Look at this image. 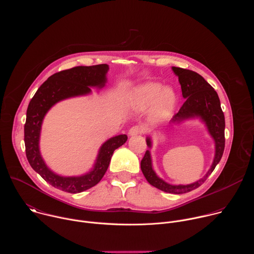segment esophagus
I'll use <instances>...</instances> for the list:
<instances>
[{
    "label": "esophagus",
    "instance_id": "1",
    "mask_svg": "<svg viewBox=\"0 0 254 254\" xmlns=\"http://www.w3.org/2000/svg\"><path fill=\"white\" fill-rule=\"evenodd\" d=\"M143 131H144V127L142 126H133L132 127L129 128L128 134L130 136H133V135H136V134H140Z\"/></svg>",
    "mask_w": 254,
    "mask_h": 254
}]
</instances>
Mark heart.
<instances>
[{
	"label": "heart",
	"instance_id": "obj_1",
	"mask_svg": "<svg viewBox=\"0 0 254 254\" xmlns=\"http://www.w3.org/2000/svg\"><path fill=\"white\" fill-rule=\"evenodd\" d=\"M132 104L138 110H144L153 104L152 117L161 121L170 116L176 104V94L170 87L157 82H147L136 87L132 92Z\"/></svg>",
	"mask_w": 254,
	"mask_h": 254
}]
</instances>
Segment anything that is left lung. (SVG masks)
I'll list each match as a JSON object with an SVG mask.
<instances>
[{
    "instance_id": "left-lung-1",
    "label": "left lung",
    "mask_w": 254,
    "mask_h": 254,
    "mask_svg": "<svg viewBox=\"0 0 254 254\" xmlns=\"http://www.w3.org/2000/svg\"><path fill=\"white\" fill-rule=\"evenodd\" d=\"M172 69L179 78L183 97L186 100L171 122L173 124H180L185 120L199 117L205 123L209 133L214 138V161L211 168L202 179L189 185H171L159 178L153 170L150 151H147L144 154L140 162V169L152 186L167 193L183 194L200 187L214 171L217 164L220 162L225 148V119L218 94L200 74L192 70L180 67H172ZM147 144L150 148L152 147L150 137H147Z\"/></svg>"
}]
</instances>
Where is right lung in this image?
Instances as JSON below:
<instances>
[{
  "label": "right lung",
  "mask_w": 254,
  "mask_h": 254,
  "mask_svg": "<svg viewBox=\"0 0 254 254\" xmlns=\"http://www.w3.org/2000/svg\"><path fill=\"white\" fill-rule=\"evenodd\" d=\"M107 64L76 66L51 75L36 91L27 108L24 126L26 156L30 166L54 188L67 193H80L95 186L104 176L112 156L127 141V134L106 140L99 150L93 169L79 177H61L44 163L39 151V137L43 119L50 108L60 100L90 93V87H103L106 82Z\"/></svg>",
  "instance_id": "right-lung-1"
}]
</instances>
